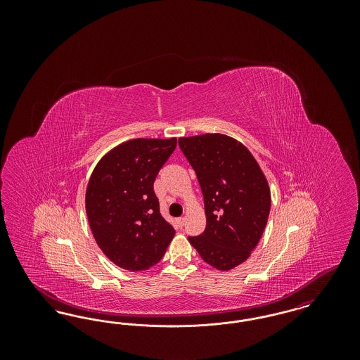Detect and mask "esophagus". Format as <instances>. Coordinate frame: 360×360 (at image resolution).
Here are the masks:
<instances>
[{"label":"esophagus","mask_w":360,"mask_h":360,"mask_svg":"<svg viewBox=\"0 0 360 360\" xmlns=\"http://www.w3.org/2000/svg\"><path fill=\"white\" fill-rule=\"evenodd\" d=\"M176 224H178V226H179V228H182V226L185 225V219H184V217L176 219Z\"/></svg>","instance_id":"esophagus-1"}]
</instances>
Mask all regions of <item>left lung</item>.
Segmentation results:
<instances>
[{"mask_svg": "<svg viewBox=\"0 0 360 360\" xmlns=\"http://www.w3.org/2000/svg\"><path fill=\"white\" fill-rule=\"evenodd\" d=\"M179 147L197 174L205 202L206 229L188 241L209 266L232 270L250 257L266 228L271 207L267 178L235 137H179Z\"/></svg>", "mask_w": 360, "mask_h": 360, "instance_id": "obj_1", "label": "left lung"}]
</instances>
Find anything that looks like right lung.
<instances>
[{
	"mask_svg": "<svg viewBox=\"0 0 360 360\" xmlns=\"http://www.w3.org/2000/svg\"><path fill=\"white\" fill-rule=\"evenodd\" d=\"M176 146L170 139H132L98 160L86 188L91 233L110 262L147 270L165 255L175 229L159 212L154 182Z\"/></svg>",
	"mask_w": 360,
	"mask_h": 360,
	"instance_id": "right-lung-1",
	"label": "right lung"
}]
</instances>
